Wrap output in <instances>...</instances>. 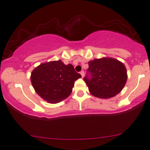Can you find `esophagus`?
Listing matches in <instances>:
<instances>
[{"instance_id":"1","label":"esophagus","mask_w":150,"mask_h":150,"mask_svg":"<svg viewBox=\"0 0 150 150\" xmlns=\"http://www.w3.org/2000/svg\"><path fill=\"white\" fill-rule=\"evenodd\" d=\"M80 74H81V77H83V76H84V71H81L80 72Z\"/></svg>"}]
</instances>
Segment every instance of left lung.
<instances>
[{
  "label": "left lung",
  "mask_w": 150,
  "mask_h": 150,
  "mask_svg": "<svg viewBox=\"0 0 150 150\" xmlns=\"http://www.w3.org/2000/svg\"><path fill=\"white\" fill-rule=\"evenodd\" d=\"M88 66L83 80L93 96L111 98L123 88L127 81V71L121 62L104 57L90 61Z\"/></svg>",
  "instance_id": "8db88e82"
}]
</instances>
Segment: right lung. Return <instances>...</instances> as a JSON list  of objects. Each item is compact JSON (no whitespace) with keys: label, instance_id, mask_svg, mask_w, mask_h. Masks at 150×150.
<instances>
[{"label":"right lung","instance_id":"add662e5","mask_svg":"<svg viewBox=\"0 0 150 150\" xmlns=\"http://www.w3.org/2000/svg\"><path fill=\"white\" fill-rule=\"evenodd\" d=\"M81 77L73 66L61 60L43 63L32 71L31 81L39 96L51 103H57L72 93L74 82Z\"/></svg>","mask_w":150,"mask_h":150}]
</instances>
